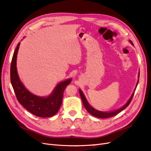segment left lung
<instances>
[{"label": "left lung", "instance_id": "left-lung-1", "mask_svg": "<svg viewBox=\"0 0 151 151\" xmlns=\"http://www.w3.org/2000/svg\"><path fill=\"white\" fill-rule=\"evenodd\" d=\"M129 42L132 45H134V43H132V42L131 40H129ZM139 76H140V72H139V79H138V81H137V84H136V86H135V88L134 91V93H132L131 97L130 98V99H129V101H128L127 102V103L124 105V106H123L122 107H121L120 108L118 109H116V110L115 111H98L97 110V109H94V108H93L92 106H91V105L89 104V103H88V101H87L86 99V98L85 97V96L84 94V93H83V91H81V89H79V93H80V96H81V99H82V101H83V103L84 104V106L85 107V108L87 109V111H88L91 115H92L93 116H96V117H98V118H109V117H111V116H114L116 115L117 114L119 113L120 112H121L122 111H123V109H125L128 106H129V104L130 103L132 99V98H133L134 95V93L135 91V89L137 88V84L139 83Z\"/></svg>", "mask_w": 151, "mask_h": 151}]
</instances>
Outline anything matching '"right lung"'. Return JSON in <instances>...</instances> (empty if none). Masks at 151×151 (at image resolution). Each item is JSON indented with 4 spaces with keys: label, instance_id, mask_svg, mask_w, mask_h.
<instances>
[{
    "label": "right lung",
    "instance_id": "obj_1",
    "mask_svg": "<svg viewBox=\"0 0 151 151\" xmlns=\"http://www.w3.org/2000/svg\"><path fill=\"white\" fill-rule=\"evenodd\" d=\"M20 42L14 52L11 65V82L17 99L27 110L36 116L46 118L53 116L58 112L62 103L63 91L70 83L68 79L58 83L47 97H40L27 89L21 81L17 74L16 60Z\"/></svg>",
    "mask_w": 151,
    "mask_h": 151
}]
</instances>
